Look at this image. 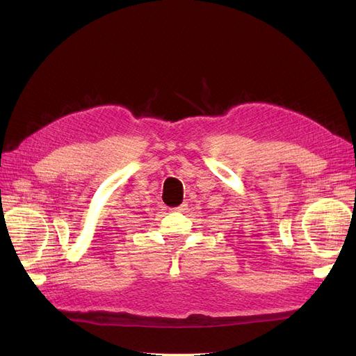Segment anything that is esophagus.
Wrapping results in <instances>:
<instances>
[{"instance_id":"34e87169","label":"esophagus","mask_w":356,"mask_h":356,"mask_svg":"<svg viewBox=\"0 0 356 356\" xmlns=\"http://www.w3.org/2000/svg\"><path fill=\"white\" fill-rule=\"evenodd\" d=\"M172 211H175V212H186V211H187V203H182V204H179V207H177V208H172Z\"/></svg>"}]
</instances>
